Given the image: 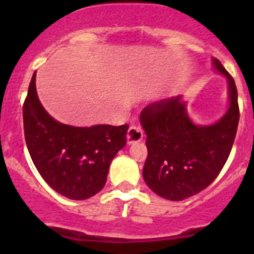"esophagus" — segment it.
<instances>
[{"label": "esophagus", "mask_w": 254, "mask_h": 254, "mask_svg": "<svg viewBox=\"0 0 254 254\" xmlns=\"http://www.w3.org/2000/svg\"><path fill=\"white\" fill-rule=\"evenodd\" d=\"M143 139V130L140 125H131L127 130V143L137 142Z\"/></svg>", "instance_id": "34e87169"}]
</instances>
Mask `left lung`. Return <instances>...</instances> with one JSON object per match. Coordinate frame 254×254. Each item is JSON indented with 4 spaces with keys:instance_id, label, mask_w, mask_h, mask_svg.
I'll return each mask as SVG.
<instances>
[{
    "instance_id": "left-lung-1",
    "label": "left lung",
    "mask_w": 254,
    "mask_h": 254,
    "mask_svg": "<svg viewBox=\"0 0 254 254\" xmlns=\"http://www.w3.org/2000/svg\"><path fill=\"white\" fill-rule=\"evenodd\" d=\"M212 63L229 81L230 108L219 122L209 127L191 123L181 96L148 104L140 114L147 147L143 179L168 200H183L209 187L221 172L236 137V84L217 59Z\"/></svg>"
}]
</instances>
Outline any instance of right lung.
Here are the masks:
<instances>
[{
    "label": "right lung",
    "mask_w": 254,
    "mask_h": 254,
    "mask_svg": "<svg viewBox=\"0 0 254 254\" xmlns=\"http://www.w3.org/2000/svg\"><path fill=\"white\" fill-rule=\"evenodd\" d=\"M23 125L38 172L54 190L73 200L88 199L103 189L129 129L127 124L75 127L54 120L38 98L35 72L23 103Z\"/></svg>",
    "instance_id": "add662e5"
}]
</instances>
